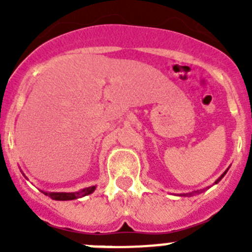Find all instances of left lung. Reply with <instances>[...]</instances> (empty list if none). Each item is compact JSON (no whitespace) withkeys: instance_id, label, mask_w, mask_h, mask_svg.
<instances>
[{"instance_id":"1","label":"left lung","mask_w":252,"mask_h":252,"mask_svg":"<svg viewBox=\"0 0 252 252\" xmlns=\"http://www.w3.org/2000/svg\"><path fill=\"white\" fill-rule=\"evenodd\" d=\"M224 174H226V171H224L223 174H222V177H221V178H223V175H224ZM221 178H220V179H218V180H221ZM218 180H217V182H216V183H218ZM183 195H187V194H183Z\"/></svg>"}]
</instances>
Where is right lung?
Listing matches in <instances>:
<instances>
[{
	"label": "right lung",
	"mask_w": 252,
	"mask_h": 252,
	"mask_svg": "<svg viewBox=\"0 0 252 252\" xmlns=\"http://www.w3.org/2000/svg\"><path fill=\"white\" fill-rule=\"evenodd\" d=\"M95 187H88V188L82 189L81 192L77 193H46L43 192L45 195H49L51 199H55V201H70V199H77V198L84 197V195H88L94 190Z\"/></svg>",
	"instance_id": "add662e5"
}]
</instances>
